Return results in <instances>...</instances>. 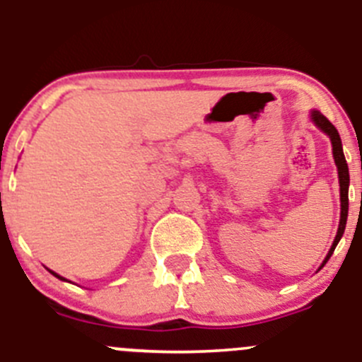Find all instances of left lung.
Listing matches in <instances>:
<instances>
[{
  "mask_svg": "<svg viewBox=\"0 0 362 362\" xmlns=\"http://www.w3.org/2000/svg\"><path fill=\"white\" fill-rule=\"evenodd\" d=\"M313 122L325 132V134L331 138L332 141V153H334V163L338 166V175H339V196H341V219H339V228H338V235H336L334 242H332V247L329 251L327 258L324 259L322 267L327 263V259L331 258L332 251L336 249L338 245L339 238H341L343 231H345V224H346V216H349V182H350V175H349V166H346V160H345V153H343V146H341V138H339L338 131H336L334 125L327 120L322 113L318 111H313Z\"/></svg>",
  "mask_w": 362,
  "mask_h": 362,
  "instance_id": "8db88e82",
  "label": "left lung"
}]
</instances>
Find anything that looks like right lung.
<instances>
[{
  "label": "right lung",
  "instance_id": "add662e5",
  "mask_svg": "<svg viewBox=\"0 0 362 362\" xmlns=\"http://www.w3.org/2000/svg\"><path fill=\"white\" fill-rule=\"evenodd\" d=\"M52 274H54V272H52ZM54 276H56V278H59V279H63V278H62V276H58V274H54Z\"/></svg>",
  "mask_w": 362,
  "mask_h": 362
}]
</instances>
